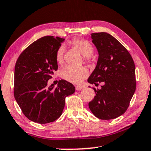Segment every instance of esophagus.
<instances>
[{"instance_id": "1", "label": "esophagus", "mask_w": 151, "mask_h": 151, "mask_svg": "<svg viewBox=\"0 0 151 151\" xmlns=\"http://www.w3.org/2000/svg\"><path fill=\"white\" fill-rule=\"evenodd\" d=\"M82 88H83V87L81 86H75V89L77 90V91H81Z\"/></svg>"}]
</instances>
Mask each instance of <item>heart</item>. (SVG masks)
I'll return each instance as SVG.
<instances>
[{"label":"heart","instance_id":"obj_1","mask_svg":"<svg viewBox=\"0 0 151 151\" xmlns=\"http://www.w3.org/2000/svg\"><path fill=\"white\" fill-rule=\"evenodd\" d=\"M72 47L77 49L80 53L84 56V60L88 63H92L93 62L91 55L93 53V47L91 42L86 40L74 38L71 41ZM65 52V47L61 45L59 47L56 51V59L58 64H62L63 62V56ZM88 75V70L86 67L82 66L79 68L66 65L60 70V76L63 79L71 83L78 84Z\"/></svg>","mask_w":151,"mask_h":151}]
</instances>
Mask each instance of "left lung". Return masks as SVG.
<instances>
[{"label": "left lung", "mask_w": 151, "mask_h": 151, "mask_svg": "<svg viewBox=\"0 0 151 151\" xmlns=\"http://www.w3.org/2000/svg\"><path fill=\"white\" fill-rule=\"evenodd\" d=\"M91 38L99 57L88 82L103 85L100 90L93 88L96 95L88 106L97 118L114 119L126 111L136 90L134 63L126 48L110 34L95 33Z\"/></svg>", "instance_id": "left-lung-1"}]
</instances>
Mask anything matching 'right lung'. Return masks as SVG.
Returning <instances> with one entry per match:
<instances>
[{
    "label": "right lung",
    "instance_id": "add662e5",
    "mask_svg": "<svg viewBox=\"0 0 151 151\" xmlns=\"http://www.w3.org/2000/svg\"><path fill=\"white\" fill-rule=\"evenodd\" d=\"M63 38L45 36L30 45L17 59L14 68V95L25 116L40 124L53 122L61 116L65 98L75 87L61 79L54 88L47 86L58 70L56 55Z\"/></svg>",
    "mask_w": 151,
    "mask_h": 151
}]
</instances>
